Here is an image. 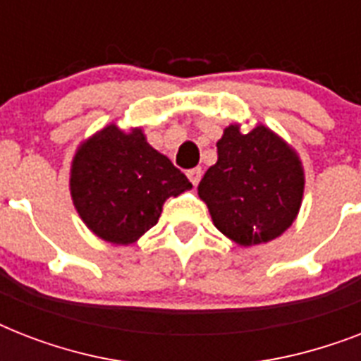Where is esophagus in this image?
<instances>
[{
	"mask_svg": "<svg viewBox=\"0 0 361 361\" xmlns=\"http://www.w3.org/2000/svg\"><path fill=\"white\" fill-rule=\"evenodd\" d=\"M187 178L191 180L192 185H198V181L202 178V169H191L187 172Z\"/></svg>",
	"mask_w": 361,
	"mask_h": 361,
	"instance_id": "obj_1",
	"label": "esophagus"
}]
</instances>
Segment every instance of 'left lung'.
<instances>
[{
  "instance_id": "left-lung-1",
  "label": "left lung",
  "mask_w": 361,
  "mask_h": 361,
  "mask_svg": "<svg viewBox=\"0 0 361 361\" xmlns=\"http://www.w3.org/2000/svg\"><path fill=\"white\" fill-rule=\"evenodd\" d=\"M305 174L298 152L275 130L257 123L243 133L225 127L217 163L198 183L215 228L240 247L279 238L302 208Z\"/></svg>"
}]
</instances>
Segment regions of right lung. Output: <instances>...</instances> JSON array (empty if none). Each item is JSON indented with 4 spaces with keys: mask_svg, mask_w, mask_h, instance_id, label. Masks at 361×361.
<instances>
[{
    "mask_svg": "<svg viewBox=\"0 0 361 361\" xmlns=\"http://www.w3.org/2000/svg\"><path fill=\"white\" fill-rule=\"evenodd\" d=\"M187 176L147 144L142 127L110 123L80 142L69 191L84 225L101 240L129 245L157 225L166 198L191 189Z\"/></svg>",
    "mask_w": 361,
    "mask_h": 361,
    "instance_id": "obj_1",
    "label": "right lung"
}]
</instances>
